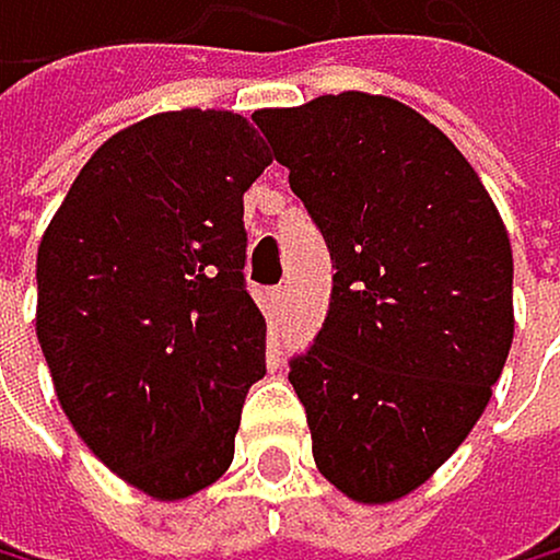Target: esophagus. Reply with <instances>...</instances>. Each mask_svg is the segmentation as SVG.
Returning a JSON list of instances; mask_svg holds the SVG:
<instances>
[{
  "mask_svg": "<svg viewBox=\"0 0 560 560\" xmlns=\"http://www.w3.org/2000/svg\"><path fill=\"white\" fill-rule=\"evenodd\" d=\"M269 315H283L287 308V287H277V291H269Z\"/></svg>",
  "mask_w": 560,
  "mask_h": 560,
  "instance_id": "esophagus-1",
  "label": "esophagus"
}]
</instances>
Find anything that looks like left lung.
I'll use <instances>...</instances> for the list:
<instances>
[{
	"label": "left lung",
	"instance_id": "1",
	"mask_svg": "<svg viewBox=\"0 0 560 560\" xmlns=\"http://www.w3.org/2000/svg\"><path fill=\"white\" fill-rule=\"evenodd\" d=\"M332 256V301L291 385L312 456L361 505L413 494L505 368L512 245L456 143L410 104L343 90L252 115Z\"/></svg>",
	"mask_w": 560,
	"mask_h": 560
}]
</instances>
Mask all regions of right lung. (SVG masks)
<instances>
[{
	"label": "right lung",
	"instance_id": "obj_1",
	"mask_svg": "<svg viewBox=\"0 0 560 560\" xmlns=\"http://www.w3.org/2000/svg\"><path fill=\"white\" fill-rule=\"evenodd\" d=\"M269 164L234 112L150 115L94 150L40 234L34 326L62 413L158 501L228 474L266 375L242 196Z\"/></svg>",
	"mask_w": 560,
	"mask_h": 560
}]
</instances>
